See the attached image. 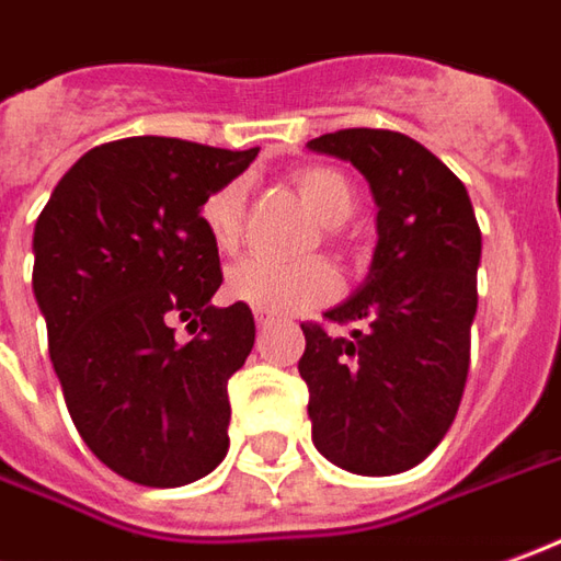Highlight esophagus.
<instances>
[{"mask_svg": "<svg viewBox=\"0 0 561 561\" xmlns=\"http://www.w3.org/2000/svg\"><path fill=\"white\" fill-rule=\"evenodd\" d=\"M274 323V318H268V314H259L256 311V327L259 330H265V327H272Z\"/></svg>", "mask_w": 561, "mask_h": 561, "instance_id": "1", "label": "esophagus"}]
</instances>
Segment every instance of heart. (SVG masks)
Masks as SVG:
<instances>
[{
  "label": "heart",
  "instance_id": "heart-1",
  "mask_svg": "<svg viewBox=\"0 0 561 561\" xmlns=\"http://www.w3.org/2000/svg\"><path fill=\"white\" fill-rule=\"evenodd\" d=\"M296 192L323 222V241L339 253H347L342 241V222L357 210V192L342 170L327 164L299 168L293 176ZM243 214H247V185L243 180L216 185L201 201V229L219 253H234L243 241ZM339 289V274L327 259L311 256L302 262H268V259H241L226 274V293L231 302L250 305L259 314H293L314 305L330 302Z\"/></svg>",
  "mask_w": 561,
  "mask_h": 561
}]
</instances>
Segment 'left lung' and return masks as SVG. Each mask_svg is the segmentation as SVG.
I'll use <instances>...</instances> for the list:
<instances>
[{
	"instance_id": "8db88e82",
	"label": "left lung",
	"mask_w": 561,
	"mask_h": 561,
	"mask_svg": "<svg viewBox=\"0 0 561 561\" xmlns=\"http://www.w3.org/2000/svg\"><path fill=\"white\" fill-rule=\"evenodd\" d=\"M308 149L351 161L378 204L369 277L323 314L358 330L345 340L325 323H302L299 376L314 446L351 473H403L439 446L461 405L480 222L465 183L405 134L347 127Z\"/></svg>"
}]
</instances>
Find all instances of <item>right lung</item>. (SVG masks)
<instances>
[{
    "instance_id": "1",
    "label": "right lung",
    "mask_w": 561,
    "mask_h": 561,
    "mask_svg": "<svg viewBox=\"0 0 561 561\" xmlns=\"http://www.w3.org/2000/svg\"><path fill=\"white\" fill-rule=\"evenodd\" d=\"M256 152L173 137L103 142L36 219L33 293L72 424L137 485L195 482L229 451V378L256 323L247 305H210L222 268L198 207ZM173 319H192L199 335L180 346Z\"/></svg>"
}]
</instances>
